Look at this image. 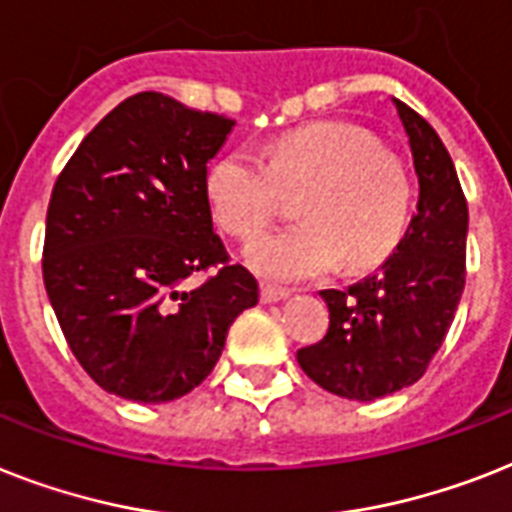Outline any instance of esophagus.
I'll return each mask as SVG.
<instances>
[{"label": "esophagus", "instance_id": "34e87169", "mask_svg": "<svg viewBox=\"0 0 512 512\" xmlns=\"http://www.w3.org/2000/svg\"><path fill=\"white\" fill-rule=\"evenodd\" d=\"M286 297H289V289H281V286L273 284L260 286V299H263V302H281V299Z\"/></svg>", "mask_w": 512, "mask_h": 512}]
</instances>
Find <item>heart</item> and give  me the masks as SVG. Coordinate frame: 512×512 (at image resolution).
I'll return each instance as SVG.
<instances>
[{
	"mask_svg": "<svg viewBox=\"0 0 512 512\" xmlns=\"http://www.w3.org/2000/svg\"><path fill=\"white\" fill-rule=\"evenodd\" d=\"M207 202L215 223L252 239L276 218L284 194L302 191V223L249 244V265L281 284L313 281L342 268L368 270L400 244L413 186L402 160L368 128L321 120L278 136L265 162L231 149L207 168Z\"/></svg>",
	"mask_w": 512,
	"mask_h": 512,
	"instance_id": "1",
	"label": "heart"
}]
</instances>
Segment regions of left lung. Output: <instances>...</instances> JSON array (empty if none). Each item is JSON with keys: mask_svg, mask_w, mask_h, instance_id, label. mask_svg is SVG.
<instances>
[{"mask_svg": "<svg viewBox=\"0 0 512 512\" xmlns=\"http://www.w3.org/2000/svg\"><path fill=\"white\" fill-rule=\"evenodd\" d=\"M421 184L418 213L381 270L350 289H326L328 331L297 352L326 392L371 402L415 384L439 352L465 286L468 202L429 120L394 99Z\"/></svg>", "mask_w": 512, "mask_h": 512, "instance_id": "8db88e82", "label": "left lung"}]
</instances>
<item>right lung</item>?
Masks as SVG:
<instances>
[{
	"label": "right lung",
	"instance_id": "1",
	"mask_svg": "<svg viewBox=\"0 0 512 512\" xmlns=\"http://www.w3.org/2000/svg\"><path fill=\"white\" fill-rule=\"evenodd\" d=\"M234 120L141 91L54 181L44 286L70 352L105 392L168 402L210 376L257 281L213 231L207 162ZM211 276L191 290L188 278Z\"/></svg>",
	"mask_w": 512,
	"mask_h": 512
}]
</instances>
